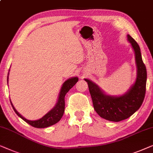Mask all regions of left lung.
Instances as JSON below:
<instances>
[{
	"mask_svg": "<svg viewBox=\"0 0 153 153\" xmlns=\"http://www.w3.org/2000/svg\"><path fill=\"white\" fill-rule=\"evenodd\" d=\"M128 39L134 51L137 77L134 85L126 94L119 97L107 96L96 84L85 79L89 86L95 111L100 117L110 121L119 122L131 117L141 106L146 95L147 71L142 60L140 48L129 34Z\"/></svg>",
	"mask_w": 153,
	"mask_h": 153,
	"instance_id": "1",
	"label": "left lung"
}]
</instances>
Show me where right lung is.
<instances>
[{"label": "right lung", "instance_id": "right-lung-1", "mask_svg": "<svg viewBox=\"0 0 153 153\" xmlns=\"http://www.w3.org/2000/svg\"><path fill=\"white\" fill-rule=\"evenodd\" d=\"M9 75V73H8ZM78 81V78L77 77H72V78L68 79L62 85V87L61 89V91H60L59 98H58V101L56 104L55 107L53 109L47 113L44 117H43L42 119L36 120H30L24 117H23L18 111H17L14 107H12L14 110L17 115L19 117H21L23 120L30 125V126L34 127L36 128H44L49 127L51 126H53L57 122H59L60 119H62V116L64 114V109H65V101H64V98H65V95L66 93L76 85L77 82ZM7 82H8V76H7Z\"/></svg>", "mask_w": 153, "mask_h": 153}]
</instances>
